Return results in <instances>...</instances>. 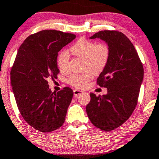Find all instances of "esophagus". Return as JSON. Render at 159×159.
I'll list each match as a JSON object with an SVG mask.
<instances>
[{
    "label": "esophagus",
    "mask_w": 159,
    "mask_h": 159,
    "mask_svg": "<svg viewBox=\"0 0 159 159\" xmlns=\"http://www.w3.org/2000/svg\"><path fill=\"white\" fill-rule=\"evenodd\" d=\"M83 91H80V90H78V89H75V90H73V94H74L75 97H77L78 95L80 94V93H82Z\"/></svg>",
    "instance_id": "obj_1"
}]
</instances>
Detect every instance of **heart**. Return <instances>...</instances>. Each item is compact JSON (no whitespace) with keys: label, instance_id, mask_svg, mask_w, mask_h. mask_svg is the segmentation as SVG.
<instances>
[{"label":"heart","instance_id":"obj_1","mask_svg":"<svg viewBox=\"0 0 159 159\" xmlns=\"http://www.w3.org/2000/svg\"><path fill=\"white\" fill-rule=\"evenodd\" d=\"M70 50L76 57L84 60V69H90L94 73H99L104 70L110 55L109 47L107 44H96L95 42L85 38L78 40L70 48ZM68 52L66 51L60 52L57 57V64L62 72L68 71ZM91 71L88 70L84 73L72 75L69 79V84L76 88H82L92 78L93 73Z\"/></svg>","mask_w":159,"mask_h":159}]
</instances>
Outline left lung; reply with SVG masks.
<instances>
[{"instance_id": "left-lung-1", "label": "left lung", "mask_w": 159, "mask_h": 159, "mask_svg": "<svg viewBox=\"0 0 159 159\" xmlns=\"http://www.w3.org/2000/svg\"><path fill=\"white\" fill-rule=\"evenodd\" d=\"M100 39L109 47L110 55L107 66L97 79L107 93H90L86 106L87 115L94 126L104 131L119 127L135 109L143 80V67L135 47L124 34L104 30L89 39Z\"/></svg>"}]
</instances>
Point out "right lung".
Masks as SVG:
<instances>
[{
  "label": "right lung",
  "instance_id": "add662e5",
  "mask_svg": "<svg viewBox=\"0 0 159 159\" xmlns=\"http://www.w3.org/2000/svg\"><path fill=\"white\" fill-rule=\"evenodd\" d=\"M75 37L56 30L29 36L19 47L11 70V85L22 117L42 133L54 131L65 122L73 91L65 87L52 92L48 80L57 79L58 52Z\"/></svg>",
  "mask_w": 159,
  "mask_h": 159
}]
</instances>
